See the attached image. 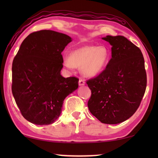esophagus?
Returning a JSON list of instances; mask_svg holds the SVG:
<instances>
[{
  "instance_id": "esophagus-1",
  "label": "esophagus",
  "mask_w": 158,
  "mask_h": 158,
  "mask_svg": "<svg viewBox=\"0 0 158 158\" xmlns=\"http://www.w3.org/2000/svg\"><path fill=\"white\" fill-rule=\"evenodd\" d=\"M85 84V83L84 79H79V85H84Z\"/></svg>"
}]
</instances>
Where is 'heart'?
I'll return each mask as SVG.
<instances>
[{"instance_id": "obj_1", "label": "heart", "mask_w": 158, "mask_h": 158, "mask_svg": "<svg viewBox=\"0 0 158 158\" xmlns=\"http://www.w3.org/2000/svg\"><path fill=\"white\" fill-rule=\"evenodd\" d=\"M109 59V52L106 47L88 45L74 50L69 57L64 58V65L69 69L81 67L84 75L94 77L105 68Z\"/></svg>"}]
</instances>
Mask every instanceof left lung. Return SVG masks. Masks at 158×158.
I'll return each mask as SVG.
<instances>
[{
	"label": "left lung",
	"instance_id": "1",
	"mask_svg": "<svg viewBox=\"0 0 158 158\" xmlns=\"http://www.w3.org/2000/svg\"><path fill=\"white\" fill-rule=\"evenodd\" d=\"M111 58L106 68L86 81L91 90L89 111L102 123L118 124L137 110L146 91L147 78L140 49L124 36L107 35Z\"/></svg>",
	"mask_w": 158,
	"mask_h": 158
}]
</instances>
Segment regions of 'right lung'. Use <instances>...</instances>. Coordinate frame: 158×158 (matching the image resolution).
Returning <instances> with one entry per match:
<instances>
[{
    "mask_svg": "<svg viewBox=\"0 0 158 158\" xmlns=\"http://www.w3.org/2000/svg\"><path fill=\"white\" fill-rule=\"evenodd\" d=\"M72 41L65 34L42 30L21 43L12 63V92L21 115L39 125L54 123L65 98L79 86L75 77L61 76V54Z\"/></svg>",
    "mask_w": 158,
    "mask_h": 158,
    "instance_id": "add662e5",
    "label": "right lung"
}]
</instances>
